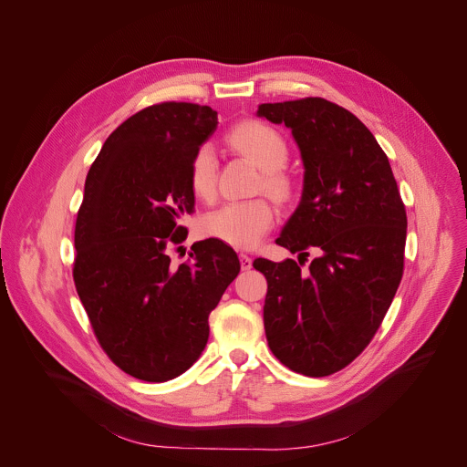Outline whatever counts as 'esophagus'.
I'll return each mask as SVG.
<instances>
[{
	"label": "esophagus",
	"instance_id": "obj_1",
	"mask_svg": "<svg viewBox=\"0 0 467 467\" xmlns=\"http://www.w3.org/2000/svg\"><path fill=\"white\" fill-rule=\"evenodd\" d=\"M240 265H242V270H244V272L251 270V265H253V258H251L247 253H240Z\"/></svg>",
	"mask_w": 467,
	"mask_h": 467
}]
</instances>
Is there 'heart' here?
<instances>
[{
  "label": "heart",
  "mask_w": 467,
  "mask_h": 467,
  "mask_svg": "<svg viewBox=\"0 0 467 467\" xmlns=\"http://www.w3.org/2000/svg\"><path fill=\"white\" fill-rule=\"evenodd\" d=\"M225 140L262 168L260 190L270 192L279 202H290L296 193V181L285 168L290 159V146L281 132L258 119H245L233 125ZM190 186L203 202H213L218 190V155L211 144L199 146L190 161ZM277 211L268 197L258 195L240 202H229L207 214L203 229L209 236L229 245L254 247L274 227Z\"/></svg>",
  "instance_id": "heart-1"
}]
</instances>
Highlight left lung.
Instances as JSON below:
<instances>
[{
	"mask_svg": "<svg viewBox=\"0 0 467 467\" xmlns=\"http://www.w3.org/2000/svg\"><path fill=\"white\" fill-rule=\"evenodd\" d=\"M258 116L292 129L305 164L303 199L275 240L299 262H253L268 281L265 338L292 371L327 377L369 346L403 279L405 203L386 153L348 109L303 98L262 103Z\"/></svg>",
	"mask_w": 467,
	"mask_h": 467,
	"instance_id": "left-lung-1",
	"label": "left lung"
}]
</instances>
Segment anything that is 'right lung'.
<instances>
[{
  "label": "right lung",
  "instance_id": "add662e5",
  "mask_svg": "<svg viewBox=\"0 0 467 467\" xmlns=\"http://www.w3.org/2000/svg\"><path fill=\"white\" fill-rule=\"evenodd\" d=\"M218 125L211 107L150 105L118 125L92 162L76 220L74 283L98 344L127 375L166 382L207 346L209 314L240 274L218 238L173 264L193 213L190 161Z\"/></svg>",
  "mask_w": 467,
  "mask_h": 467
}]
</instances>
